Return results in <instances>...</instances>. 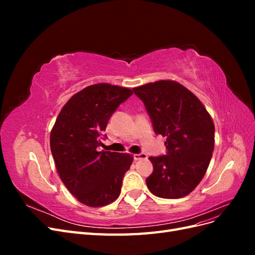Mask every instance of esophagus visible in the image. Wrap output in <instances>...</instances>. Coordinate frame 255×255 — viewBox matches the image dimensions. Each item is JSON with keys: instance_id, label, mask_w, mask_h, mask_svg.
<instances>
[{"instance_id": "34e87169", "label": "esophagus", "mask_w": 255, "mask_h": 255, "mask_svg": "<svg viewBox=\"0 0 255 255\" xmlns=\"http://www.w3.org/2000/svg\"><path fill=\"white\" fill-rule=\"evenodd\" d=\"M145 158H146V154L145 153L134 154V159L135 160H140V159H145Z\"/></svg>"}]
</instances>
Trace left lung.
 Listing matches in <instances>:
<instances>
[{"instance_id":"obj_1","label":"left lung","mask_w":255,"mask_h":255,"mask_svg":"<svg viewBox=\"0 0 255 255\" xmlns=\"http://www.w3.org/2000/svg\"><path fill=\"white\" fill-rule=\"evenodd\" d=\"M143 102L154 133L166 137V155L151 156L153 172L145 183L153 195L177 199L201 182L214 151L215 127L201 101L174 81L133 88Z\"/></svg>"}]
</instances>
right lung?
<instances>
[{
	"label": "right lung",
	"instance_id": "1",
	"mask_svg": "<svg viewBox=\"0 0 255 255\" xmlns=\"http://www.w3.org/2000/svg\"><path fill=\"white\" fill-rule=\"evenodd\" d=\"M132 95L130 89L115 85H91L69 100L52 128L50 145L57 172L85 205L104 206L120 195L133 155L99 152L98 146L112 115Z\"/></svg>",
	"mask_w": 255,
	"mask_h": 255
}]
</instances>
